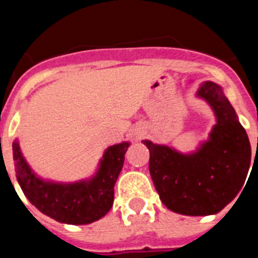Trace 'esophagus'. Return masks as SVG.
Returning a JSON list of instances; mask_svg holds the SVG:
<instances>
[{
    "instance_id": "1",
    "label": "esophagus",
    "mask_w": 258,
    "mask_h": 258,
    "mask_svg": "<svg viewBox=\"0 0 258 258\" xmlns=\"http://www.w3.org/2000/svg\"><path fill=\"white\" fill-rule=\"evenodd\" d=\"M145 134H146L145 127H138V129L136 131V136H137V138H138V140H141V138H142Z\"/></svg>"
}]
</instances>
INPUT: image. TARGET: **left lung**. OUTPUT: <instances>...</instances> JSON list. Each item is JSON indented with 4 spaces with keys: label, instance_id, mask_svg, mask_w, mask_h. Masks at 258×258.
Segmentation results:
<instances>
[{
    "label": "left lung",
    "instance_id": "obj_1",
    "mask_svg": "<svg viewBox=\"0 0 258 258\" xmlns=\"http://www.w3.org/2000/svg\"><path fill=\"white\" fill-rule=\"evenodd\" d=\"M197 95L216 115L208 141L197 151L182 154L169 146L142 141L150 150V174L160 200L184 216L222 211L243 188L250 164L249 140L222 88L206 81Z\"/></svg>",
    "mask_w": 258,
    "mask_h": 258
}]
</instances>
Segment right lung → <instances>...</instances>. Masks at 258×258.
<instances>
[{
    "label": "right lung",
    "mask_w": 258,
    "mask_h": 258,
    "mask_svg": "<svg viewBox=\"0 0 258 258\" xmlns=\"http://www.w3.org/2000/svg\"><path fill=\"white\" fill-rule=\"evenodd\" d=\"M129 145L122 142L109 146L93 177L64 183L38 177L26 161L15 140L13 156L17 179L27 199L50 218L68 225H88L106 216L112 207L113 187Z\"/></svg>",
    "instance_id": "obj_1"
}]
</instances>
